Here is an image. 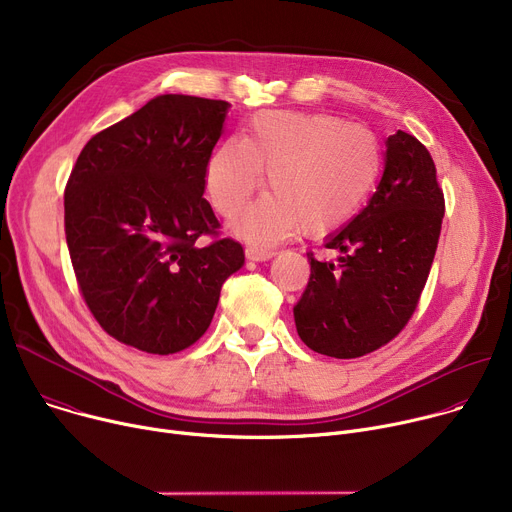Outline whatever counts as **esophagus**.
<instances>
[{"instance_id":"1","label":"esophagus","mask_w":512,"mask_h":512,"mask_svg":"<svg viewBox=\"0 0 512 512\" xmlns=\"http://www.w3.org/2000/svg\"><path fill=\"white\" fill-rule=\"evenodd\" d=\"M245 253H247V259H251V261H267V259H271L275 255L273 249L261 247V245H249L245 249Z\"/></svg>"}]
</instances>
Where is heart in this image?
Masks as SVG:
<instances>
[{
  "label": "heart",
  "instance_id": "b5f03b06",
  "mask_svg": "<svg viewBox=\"0 0 512 512\" xmlns=\"http://www.w3.org/2000/svg\"><path fill=\"white\" fill-rule=\"evenodd\" d=\"M261 202L237 230L249 241H273L302 230L322 237L345 226L374 192L382 171L378 136L333 114L267 110L255 114L241 138H226L206 165L216 212L237 216L261 188Z\"/></svg>",
  "mask_w": 512,
  "mask_h": 512
}]
</instances>
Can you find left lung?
<instances>
[{
  "label": "left lung",
  "mask_w": 512,
  "mask_h": 512,
  "mask_svg": "<svg viewBox=\"0 0 512 512\" xmlns=\"http://www.w3.org/2000/svg\"><path fill=\"white\" fill-rule=\"evenodd\" d=\"M369 204L324 243L335 263L308 253L310 280L294 306L312 351L355 359L390 343L408 324L435 259L445 198L427 147L398 130Z\"/></svg>",
  "instance_id": "left-lung-1"
}]
</instances>
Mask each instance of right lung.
I'll use <instances>...</instances> for the list:
<instances>
[{
	"label": "right lung",
	"mask_w": 512,
	"mask_h": 512,
	"mask_svg": "<svg viewBox=\"0 0 512 512\" xmlns=\"http://www.w3.org/2000/svg\"><path fill=\"white\" fill-rule=\"evenodd\" d=\"M230 104L157 96L91 136L65 188V237L79 292L116 341L155 355L194 345L220 288L245 263L204 198ZM200 236H210L202 244Z\"/></svg>",
	"instance_id": "obj_1"
}]
</instances>
